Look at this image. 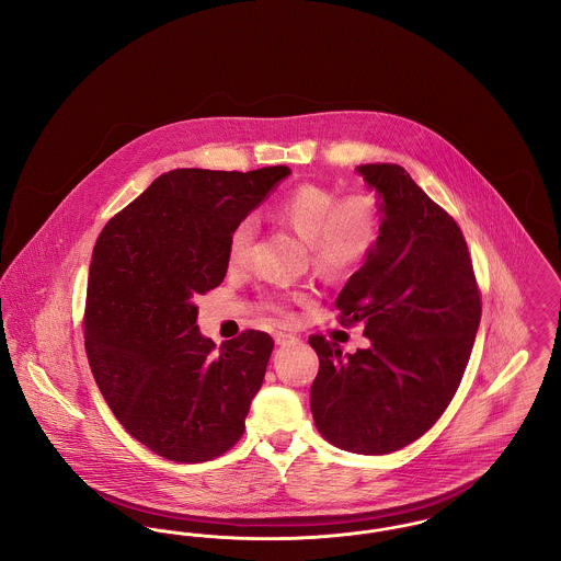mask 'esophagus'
Masks as SVG:
<instances>
[{"label": "esophagus", "instance_id": "obj_1", "mask_svg": "<svg viewBox=\"0 0 561 561\" xmlns=\"http://www.w3.org/2000/svg\"><path fill=\"white\" fill-rule=\"evenodd\" d=\"M274 342H276L278 346H287V344H294V342H297V335H294V333H287V331H276V333H274Z\"/></svg>", "mask_w": 561, "mask_h": 561}]
</instances>
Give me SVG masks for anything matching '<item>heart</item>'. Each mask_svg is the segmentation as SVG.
Listing matches in <instances>:
<instances>
[{"mask_svg": "<svg viewBox=\"0 0 561 561\" xmlns=\"http://www.w3.org/2000/svg\"><path fill=\"white\" fill-rule=\"evenodd\" d=\"M278 221L304 238L310 249L312 266L324 276L344 278L363 266L380 237L382 215L376 198L367 192L337 196L321 183H299L274 207ZM253 221L242 219L228 238L230 266H244L253 247ZM306 294L270 295L267 308L276 314H289V301Z\"/></svg>", "mask_w": 561, "mask_h": 561, "instance_id": "heart-1", "label": "heart"}]
</instances>
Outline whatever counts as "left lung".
I'll return each instance as SVG.
<instances>
[{
    "instance_id": "1",
    "label": "left lung",
    "mask_w": 561,
    "mask_h": 561,
    "mask_svg": "<svg viewBox=\"0 0 561 561\" xmlns=\"http://www.w3.org/2000/svg\"><path fill=\"white\" fill-rule=\"evenodd\" d=\"M358 173L382 198V226L335 308L340 324H365L371 346L342 354L310 335L319 354L310 408L331 445L380 456L420 439L447 410L471 358L481 291L462 230L403 167Z\"/></svg>"
}]
</instances>
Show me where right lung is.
<instances>
[{
	"label": "right lung",
	"instance_id": "1",
	"mask_svg": "<svg viewBox=\"0 0 561 561\" xmlns=\"http://www.w3.org/2000/svg\"><path fill=\"white\" fill-rule=\"evenodd\" d=\"M289 173L169 171L96 238L82 319L90 369L126 433L167 460L207 462L244 433L274 340L247 329L217 348L194 299L224 283L232 228Z\"/></svg>",
	"mask_w": 561,
	"mask_h": 561
}]
</instances>
